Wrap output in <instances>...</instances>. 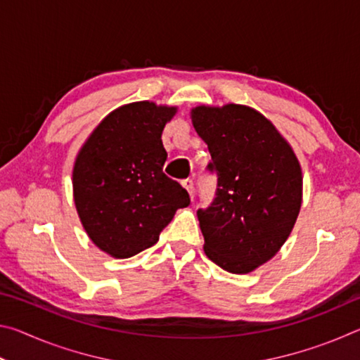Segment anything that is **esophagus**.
I'll return each instance as SVG.
<instances>
[{
    "mask_svg": "<svg viewBox=\"0 0 360 360\" xmlns=\"http://www.w3.org/2000/svg\"><path fill=\"white\" fill-rule=\"evenodd\" d=\"M182 187H184L186 191L188 192V195H191V197H192V193H193V181L192 179L182 181Z\"/></svg>",
    "mask_w": 360,
    "mask_h": 360,
    "instance_id": "34e87169",
    "label": "esophagus"
}]
</instances>
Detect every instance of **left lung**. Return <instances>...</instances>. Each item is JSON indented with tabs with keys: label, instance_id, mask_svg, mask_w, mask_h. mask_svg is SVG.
Here are the masks:
<instances>
[{
	"label": "left lung",
	"instance_id": "left-lung-1",
	"mask_svg": "<svg viewBox=\"0 0 360 360\" xmlns=\"http://www.w3.org/2000/svg\"><path fill=\"white\" fill-rule=\"evenodd\" d=\"M217 173L216 198L198 210L205 254L235 275L275 257L302 208L303 176L292 146L264 114L246 105L191 109Z\"/></svg>",
	"mask_w": 360,
	"mask_h": 360
}]
</instances>
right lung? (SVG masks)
<instances>
[{
  "mask_svg": "<svg viewBox=\"0 0 360 360\" xmlns=\"http://www.w3.org/2000/svg\"><path fill=\"white\" fill-rule=\"evenodd\" d=\"M178 106L135 101L103 119L79 149L72 167L77 216L103 252L131 257L158 241L179 208L186 188L163 173L162 131Z\"/></svg>",
  "mask_w": 360,
  "mask_h": 360,
  "instance_id": "right-lung-1",
  "label": "right lung"
}]
</instances>
